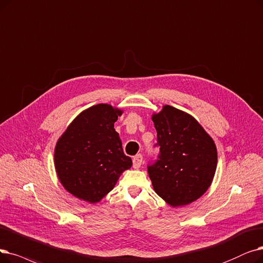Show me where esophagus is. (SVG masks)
Segmentation results:
<instances>
[{
	"instance_id": "1",
	"label": "esophagus",
	"mask_w": 263,
	"mask_h": 263,
	"mask_svg": "<svg viewBox=\"0 0 263 263\" xmlns=\"http://www.w3.org/2000/svg\"><path fill=\"white\" fill-rule=\"evenodd\" d=\"M142 162H143L142 155H136L133 158V167L134 168H139L142 165Z\"/></svg>"
}]
</instances>
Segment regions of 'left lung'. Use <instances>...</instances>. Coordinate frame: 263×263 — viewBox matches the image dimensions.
I'll return each instance as SVG.
<instances>
[{
	"label": "left lung",
	"instance_id": "8db88e82",
	"mask_svg": "<svg viewBox=\"0 0 263 263\" xmlns=\"http://www.w3.org/2000/svg\"><path fill=\"white\" fill-rule=\"evenodd\" d=\"M160 154L148 165L157 195L173 208L192 203L212 185L217 148L209 133L186 111L164 105L154 112Z\"/></svg>",
	"mask_w": 263,
	"mask_h": 263
}]
</instances>
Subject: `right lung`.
Segmentation results:
<instances>
[{"label": "right lung", "instance_id": "1", "mask_svg": "<svg viewBox=\"0 0 263 263\" xmlns=\"http://www.w3.org/2000/svg\"><path fill=\"white\" fill-rule=\"evenodd\" d=\"M122 110L97 104L83 110L68 124L54 148V167L62 186L79 200L95 204L132 166L114 123Z\"/></svg>", "mask_w": 263, "mask_h": 263}]
</instances>
